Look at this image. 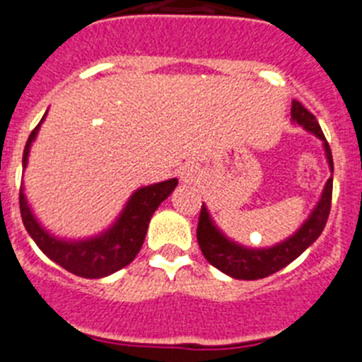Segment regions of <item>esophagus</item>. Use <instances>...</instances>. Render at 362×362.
<instances>
[{
    "label": "esophagus",
    "instance_id": "1",
    "mask_svg": "<svg viewBox=\"0 0 362 362\" xmlns=\"http://www.w3.org/2000/svg\"><path fill=\"white\" fill-rule=\"evenodd\" d=\"M197 173L198 171L194 165H184L180 171V178L184 182H193V180H197Z\"/></svg>",
    "mask_w": 362,
    "mask_h": 362
}]
</instances>
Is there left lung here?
Wrapping results in <instances>:
<instances>
[{
	"label": "left lung",
	"mask_w": 362,
	"mask_h": 362,
	"mask_svg": "<svg viewBox=\"0 0 362 362\" xmlns=\"http://www.w3.org/2000/svg\"><path fill=\"white\" fill-rule=\"evenodd\" d=\"M292 119L301 124L303 128H307L308 132L314 133L323 141L325 149H327V158L330 169L334 171V160H332V151L328 146L327 139L323 135V129L317 124L315 117L303 106L299 100L292 103ZM332 207V178H328L327 185H325L323 197L319 200L317 207L314 213L310 214L305 226L298 230L292 238H288L286 242L279 243L270 249H245L242 245L229 242L216 227L213 226L207 209L202 205L200 218H198V229L197 238L198 245H200L202 254L205 259L218 270L226 272V274L233 276L236 279H262L267 276L274 274L283 267L294 262L303 250L307 249L308 245L315 242L319 234L323 233L325 226H327L328 214H330Z\"/></svg>",
	"instance_id": "obj_1"
}]
</instances>
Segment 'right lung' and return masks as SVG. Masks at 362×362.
Wrapping results in <instances>:
<instances>
[{
	"instance_id": "add662e5",
	"label": "right lung",
	"mask_w": 362,
	"mask_h": 362,
	"mask_svg": "<svg viewBox=\"0 0 362 362\" xmlns=\"http://www.w3.org/2000/svg\"><path fill=\"white\" fill-rule=\"evenodd\" d=\"M41 122H43V119H41ZM41 122L32 129L30 136H28L25 151H23V168H27L30 144L37 135ZM177 184V178H171V180L160 182V184L139 189L129 198L126 209L122 211L112 229L106 230L99 238L76 243L55 240L39 227V223L28 209L23 187H19V209H21L25 229L28 230L39 249L43 250L48 258L59 263L71 274L81 276V278H104V276L113 274V272L133 262V258L139 254L142 243H144L153 213L157 211L158 205L169 194L173 193Z\"/></svg>"
}]
</instances>
